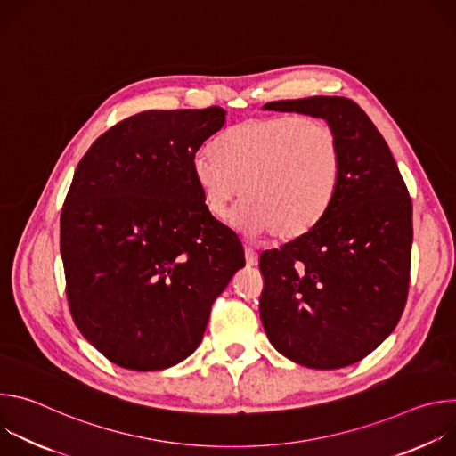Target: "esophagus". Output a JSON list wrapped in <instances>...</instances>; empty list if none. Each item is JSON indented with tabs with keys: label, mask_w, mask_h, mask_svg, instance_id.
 <instances>
[{
	"label": "esophagus",
	"mask_w": 456,
	"mask_h": 456,
	"mask_svg": "<svg viewBox=\"0 0 456 456\" xmlns=\"http://www.w3.org/2000/svg\"><path fill=\"white\" fill-rule=\"evenodd\" d=\"M245 264H247V267L257 265V254L252 248H245Z\"/></svg>",
	"instance_id": "esophagus-1"
}]
</instances>
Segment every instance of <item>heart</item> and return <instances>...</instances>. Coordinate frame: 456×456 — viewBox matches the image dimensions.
I'll list each match as a JSON object with an SVG mask.
<instances>
[{
    "mask_svg": "<svg viewBox=\"0 0 456 456\" xmlns=\"http://www.w3.org/2000/svg\"><path fill=\"white\" fill-rule=\"evenodd\" d=\"M211 151L192 157L191 169L206 211L232 213L243 232H273L296 241L312 232L330 211L341 176V148L334 129L319 118L276 115L247 118L218 139Z\"/></svg>",
    "mask_w": 456,
    "mask_h": 456,
    "instance_id": "heart-1",
    "label": "heart"
}]
</instances>
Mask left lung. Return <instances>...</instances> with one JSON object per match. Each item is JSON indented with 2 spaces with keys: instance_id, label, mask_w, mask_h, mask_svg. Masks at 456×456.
Listing matches in <instances>:
<instances>
[{
  "instance_id": "8db88e82",
  "label": "left lung",
  "mask_w": 456,
  "mask_h": 456,
  "mask_svg": "<svg viewBox=\"0 0 456 456\" xmlns=\"http://www.w3.org/2000/svg\"><path fill=\"white\" fill-rule=\"evenodd\" d=\"M264 110L327 120L341 148L334 204L306 236L259 256V315L273 346L315 370L350 366L394 332L410 287L413 208L375 124L346 97L314 95Z\"/></svg>"
}]
</instances>
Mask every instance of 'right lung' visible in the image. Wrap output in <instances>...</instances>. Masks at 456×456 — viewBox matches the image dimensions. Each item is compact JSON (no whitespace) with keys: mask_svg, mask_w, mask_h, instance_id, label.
Wrapping results in <instances>:
<instances>
[{"mask_svg":"<svg viewBox=\"0 0 456 456\" xmlns=\"http://www.w3.org/2000/svg\"><path fill=\"white\" fill-rule=\"evenodd\" d=\"M225 110H150L101 135L61 213V257L79 332L117 366L155 371L199 348L215 299L245 267L191 162Z\"/></svg>","mask_w":456,"mask_h":456,"instance_id":"right-lung-1","label":"right lung"}]
</instances>
